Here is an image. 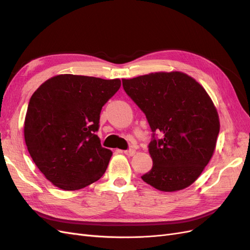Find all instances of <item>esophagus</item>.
I'll return each instance as SVG.
<instances>
[{"label":"esophagus","mask_w":250,"mask_h":250,"mask_svg":"<svg viewBox=\"0 0 250 250\" xmlns=\"http://www.w3.org/2000/svg\"><path fill=\"white\" fill-rule=\"evenodd\" d=\"M124 153L128 156H132L135 154V150L134 149H128V150H125Z\"/></svg>","instance_id":"34e87169"}]
</instances>
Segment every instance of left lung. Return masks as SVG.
I'll return each mask as SVG.
<instances>
[{
  "label": "left lung",
  "mask_w": 250,
  "mask_h": 250,
  "mask_svg": "<svg viewBox=\"0 0 250 250\" xmlns=\"http://www.w3.org/2000/svg\"><path fill=\"white\" fill-rule=\"evenodd\" d=\"M122 82L153 132L148 146L153 166L142 179L164 192L191 186L213 156L220 130L206 89L181 72L151 73ZM155 132L162 139L155 138Z\"/></svg>",
  "instance_id": "8db88e82"
}]
</instances>
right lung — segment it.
Segmentation results:
<instances>
[{"label":"right lung","mask_w":250,"mask_h":250,"mask_svg":"<svg viewBox=\"0 0 250 250\" xmlns=\"http://www.w3.org/2000/svg\"><path fill=\"white\" fill-rule=\"evenodd\" d=\"M121 86L120 79L63 74L48 79L29 101L25 142L33 162L49 181L76 191L99 180L112 152L101 146L103 105Z\"/></svg>","instance_id":"add662e5"}]
</instances>
